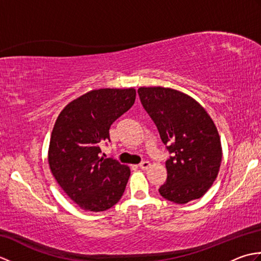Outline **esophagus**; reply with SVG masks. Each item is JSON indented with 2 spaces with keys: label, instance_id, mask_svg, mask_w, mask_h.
<instances>
[{
  "label": "esophagus",
  "instance_id": "34e87169",
  "mask_svg": "<svg viewBox=\"0 0 261 261\" xmlns=\"http://www.w3.org/2000/svg\"><path fill=\"white\" fill-rule=\"evenodd\" d=\"M139 167H140L141 169H148L149 167H150V163H149V162H147V160H145V162H142V163H140V165H139Z\"/></svg>",
  "mask_w": 261,
  "mask_h": 261
}]
</instances>
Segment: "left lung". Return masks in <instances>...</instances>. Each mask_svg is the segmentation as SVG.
<instances>
[{
    "label": "left lung",
    "mask_w": 261,
    "mask_h": 261,
    "mask_svg": "<svg viewBox=\"0 0 261 261\" xmlns=\"http://www.w3.org/2000/svg\"><path fill=\"white\" fill-rule=\"evenodd\" d=\"M140 101L173 154L166 162L164 198L185 204L202 197L219 174L222 147L206 111L185 93L167 87H140Z\"/></svg>",
    "instance_id": "8db88e82"
}]
</instances>
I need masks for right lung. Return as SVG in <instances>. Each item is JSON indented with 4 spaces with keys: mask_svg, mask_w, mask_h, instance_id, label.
<instances>
[{
    "mask_svg": "<svg viewBox=\"0 0 261 261\" xmlns=\"http://www.w3.org/2000/svg\"><path fill=\"white\" fill-rule=\"evenodd\" d=\"M136 101L135 88L87 92L65 107L54 125L48 163L59 186L85 211L101 212L120 201L130 168L99 157L110 126Z\"/></svg>",
    "mask_w": 261,
    "mask_h": 261,
    "instance_id": "right-lung-1",
    "label": "right lung"
}]
</instances>
